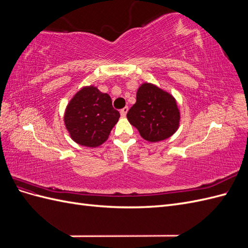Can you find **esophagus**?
I'll return each mask as SVG.
<instances>
[{
    "label": "esophagus",
    "mask_w": 248,
    "mask_h": 248,
    "mask_svg": "<svg viewBox=\"0 0 248 248\" xmlns=\"http://www.w3.org/2000/svg\"><path fill=\"white\" fill-rule=\"evenodd\" d=\"M127 111H128V108L125 107L124 108H122L121 110H120V114H121V116H122V117H125V116H126V114H127Z\"/></svg>",
    "instance_id": "1"
}]
</instances>
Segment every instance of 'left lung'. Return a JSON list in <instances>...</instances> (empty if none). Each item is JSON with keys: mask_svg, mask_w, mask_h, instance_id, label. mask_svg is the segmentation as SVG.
<instances>
[{"mask_svg": "<svg viewBox=\"0 0 248 248\" xmlns=\"http://www.w3.org/2000/svg\"><path fill=\"white\" fill-rule=\"evenodd\" d=\"M127 119L142 139L156 142L170 138L178 130L180 110L171 94L144 82L138 89L137 102L127 112Z\"/></svg>", "mask_w": 248, "mask_h": 248, "instance_id": "1", "label": "left lung"}]
</instances>
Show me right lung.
<instances>
[{
  "label": "right lung",
  "instance_id": "right-lung-1",
  "mask_svg": "<svg viewBox=\"0 0 248 248\" xmlns=\"http://www.w3.org/2000/svg\"><path fill=\"white\" fill-rule=\"evenodd\" d=\"M120 112L108 94L94 86L82 87L67 104L64 123L70 138L80 146L96 148L108 139Z\"/></svg>",
  "mask_w": 248,
  "mask_h": 248
}]
</instances>
